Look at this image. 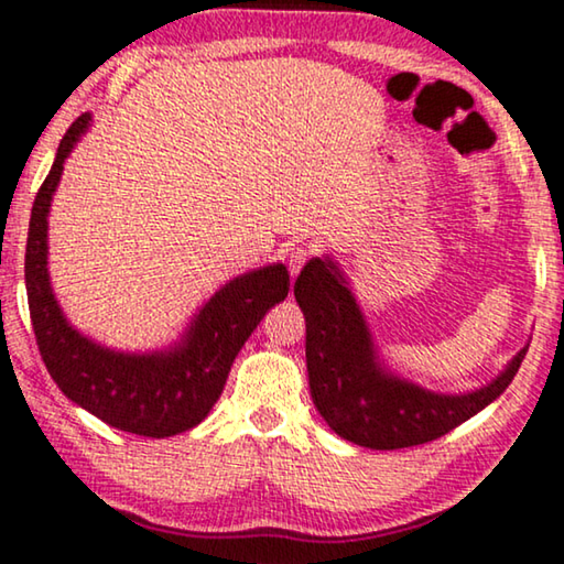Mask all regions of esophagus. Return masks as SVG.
<instances>
[{"mask_svg": "<svg viewBox=\"0 0 564 564\" xmlns=\"http://www.w3.org/2000/svg\"><path fill=\"white\" fill-rule=\"evenodd\" d=\"M289 273H291V279H296V275L301 273V268L306 265V260H308V250L306 248H291L289 250Z\"/></svg>", "mask_w": 564, "mask_h": 564, "instance_id": "1", "label": "esophagus"}]
</instances>
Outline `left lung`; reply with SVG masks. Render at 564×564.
Returning a JSON list of instances; mask_svg holds the SVG:
<instances>
[{"label": "left lung", "instance_id": "1", "mask_svg": "<svg viewBox=\"0 0 564 564\" xmlns=\"http://www.w3.org/2000/svg\"><path fill=\"white\" fill-rule=\"evenodd\" d=\"M293 296L306 318L308 388L318 415L362 448H410L451 433L509 388L529 349L524 344L481 388L427 390L384 362L339 260L311 258Z\"/></svg>", "mask_w": 564, "mask_h": 564}]
</instances>
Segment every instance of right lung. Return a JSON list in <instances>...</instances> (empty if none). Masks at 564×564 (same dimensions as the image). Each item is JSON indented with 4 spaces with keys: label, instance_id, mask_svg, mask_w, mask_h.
Here are the masks:
<instances>
[{
    "label": "right lung",
    "instance_id": "obj_1",
    "mask_svg": "<svg viewBox=\"0 0 564 564\" xmlns=\"http://www.w3.org/2000/svg\"><path fill=\"white\" fill-rule=\"evenodd\" d=\"M90 123L94 116L83 113L67 129L32 205L24 256L32 329L42 362L67 400L119 431L170 438L195 427L213 410L242 344L260 318L289 296V271L283 263H271L235 275L192 314L166 347L113 349L83 334L65 316L50 281L47 217L65 159Z\"/></svg>",
    "mask_w": 564,
    "mask_h": 564
}]
</instances>
